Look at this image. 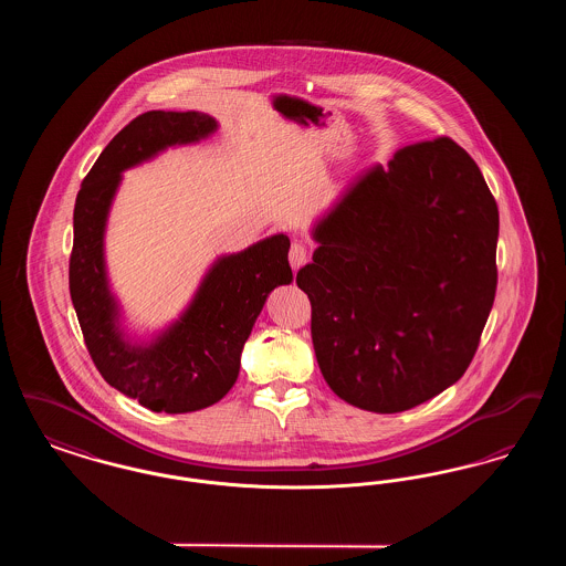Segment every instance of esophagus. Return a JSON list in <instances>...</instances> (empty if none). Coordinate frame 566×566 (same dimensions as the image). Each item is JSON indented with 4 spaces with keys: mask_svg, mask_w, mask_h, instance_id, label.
I'll return each mask as SVG.
<instances>
[{
    "mask_svg": "<svg viewBox=\"0 0 566 566\" xmlns=\"http://www.w3.org/2000/svg\"><path fill=\"white\" fill-rule=\"evenodd\" d=\"M289 261H291V265L298 270L305 261H307V248L303 245L301 242L291 243V252H289Z\"/></svg>",
    "mask_w": 566,
    "mask_h": 566,
    "instance_id": "esophagus-1",
    "label": "esophagus"
}]
</instances>
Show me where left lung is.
I'll return each instance as SVG.
<instances>
[{
  "label": "left lung",
  "instance_id": "1",
  "mask_svg": "<svg viewBox=\"0 0 566 566\" xmlns=\"http://www.w3.org/2000/svg\"><path fill=\"white\" fill-rule=\"evenodd\" d=\"M314 240L296 286L339 399L397 413L462 377L499 275V208L464 148L450 137L399 148L352 182Z\"/></svg>",
  "mask_w": 566,
  "mask_h": 566
}]
</instances>
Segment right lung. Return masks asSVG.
Returning a JSON list of instances; mask_svg holds the SVG:
<instances>
[{
	"label": "right lung",
	"instance_id": "1",
	"mask_svg": "<svg viewBox=\"0 0 566 566\" xmlns=\"http://www.w3.org/2000/svg\"><path fill=\"white\" fill-rule=\"evenodd\" d=\"M214 129V118L201 112H144L112 137L76 197L70 295L86 350L109 386L153 411L187 413L218 403L238 379L243 344L265 298L293 280L291 242L273 235L222 256L187 314L155 344L123 342L104 268V227L120 171Z\"/></svg>",
	"mask_w": 566,
	"mask_h": 566
}]
</instances>
